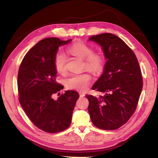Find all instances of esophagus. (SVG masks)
<instances>
[{"instance_id":"1","label":"esophagus","mask_w":158,"mask_h":158,"mask_svg":"<svg viewBox=\"0 0 158 158\" xmlns=\"http://www.w3.org/2000/svg\"><path fill=\"white\" fill-rule=\"evenodd\" d=\"M79 96H80V97H83V96H85V93H84V92H79Z\"/></svg>"}]
</instances>
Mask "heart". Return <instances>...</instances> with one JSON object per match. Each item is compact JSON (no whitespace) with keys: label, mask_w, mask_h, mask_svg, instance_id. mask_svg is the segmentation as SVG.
Returning a JSON list of instances; mask_svg holds the SVG:
<instances>
[{"label":"heart","mask_w":158,"mask_h":158,"mask_svg":"<svg viewBox=\"0 0 158 158\" xmlns=\"http://www.w3.org/2000/svg\"><path fill=\"white\" fill-rule=\"evenodd\" d=\"M67 52L79 59L83 60V67L94 75H98L103 69L105 60L101 53H94V49L83 42H77L67 48ZM56 70L60 75H64L66 72V59L62 53H58L54 58ZM91 77L88 73L74 74L68 77L65 81L67 88L84 90L89 86Z\"/></svg>","instance_id":"b5f03b06"}]
</instances>
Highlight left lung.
Masks as SVG:
<instances>
[{
    "instance_id": "obj_1",
    "label": "left lung",
    "mask_w": 158,
    "mask_h": 158,
    "mask_svg": "<svg viewBox=\"0 0 158 158\" xmlns=\"http://www.w3.org/2000/svg\"><path fill=\"white\" fill-rule=\"evenodd\" d=\"M98 44L106 60L102 75L92 89L103 94L86 95L94 125L113 130L125 124L136 110L143 89V79L135 53L118 36L103 33L89 38Z\"/></svg>"
}]
</instances>
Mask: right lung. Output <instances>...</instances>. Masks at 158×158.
<instances>
[{
  "label": "right lung",
  "instance_id": "obj_1",
  "mask_svg": "<svg viewBox=\"0 0 158 158\" xmlns=\"http://www.w3.org/2000/svg\"><path fill=\"white\" fill-rule=\"evenodd\" d=\"M71 41L56 37L42 39L26 53L19 69L20 105L31 122L46 132L56 133L68 128L79 97L77 92L67 90L58 99L53 98L64 88L56 80L55 56L59 47Z\"/></svg>",
  "mask_w": 158,
  "mask_h": 158
}]
</instances>
